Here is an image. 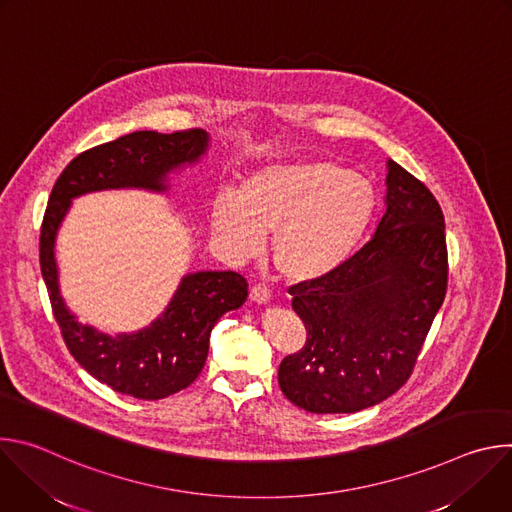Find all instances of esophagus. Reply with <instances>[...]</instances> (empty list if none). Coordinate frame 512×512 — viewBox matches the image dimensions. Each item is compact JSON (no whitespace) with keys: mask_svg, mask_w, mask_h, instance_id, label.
Masks as SVG:
<instances>
[{"mask_svg":"<svg viewBox=\"0 0 512 512\" xmlns=\"http://www.w3.org/2000/svg\"><path fill=\"white\" fill-rule=\"evenodd\" d=\"M251 300L257 304H267L271 300V289L263 283H255L251 287Z\"/></svg>","mask_w":512,"mask_h":512,"instance_id":"esophagus-1","label":"esophagus"}]
</instances>
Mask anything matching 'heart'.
<instances>
[{
  "label": "heart",
  "mask_w": 512,
  "mask_h": 512,
  "mask_svg": "<svg viewBox=\"0 0 512 512\" xmlns=\"http://www.w3.org/2000/svg\"><path fill=\"white\" fill-rule=\"evenodd\" d=\"M375 184L332 160L267 166L239 196L210 206L214 239L235 257L261 251L273 233L275 269L294 283H314L342 269L367 237L377 212Z\"/></svg>",
  "instance_id": "1"
}]
</instances>
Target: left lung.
<instances>
[{
    "label": "left lung",
    "mask_w": 512,
    "mask_h": 512,
    "mask_svg": "<svg viewBox=\"0 0 512 512\" xmlns=\"http://www.w3.org/2000/svg\"><path fill=\"white\" fill-rule=\"evenodd\" d=\"M448 289L444 212L389 160L387 210L375 237L330 277L287 291L304 346L279 364L283 395L310 413H354L397 393Z\"/></svg>",
    "instance_id": "obj_1"
}]
</instances>
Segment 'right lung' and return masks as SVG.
Returning a JSON list of instances; mask_svg holds the SVG:
<instances>
[{
  "instance_id": "obj_1",
  "label": "right lung",
  "mask_w": 512,
  "mask_h": 512,
  "mask_svg": "<svg viewBox=\"0 0 512 512\" xmlns=\"http://www.w3.org/2000/svg\"><path fill=\"white\" fill-rule=\"evenodd\" d=\"M208 145L202 129L135 131L79 154L58 176L40 229V269L52 314L68 352L99 383L135 399L158 401L196 381L216 320L247 300V279L235 271L186 275L164 316L135 334L109 336L83 326L58 291L54 239L75 196L107 188L166 190V174L196 162Z\"/></svg>"
}]
</instances>
